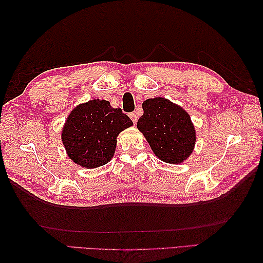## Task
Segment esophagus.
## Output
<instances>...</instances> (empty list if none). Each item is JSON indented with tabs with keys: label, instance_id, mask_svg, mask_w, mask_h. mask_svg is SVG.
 Segmentation results:
<instances>
[{
	"label": "esophagus",
	"instance_id": "34e87169",
	"mask_svg": "<svg viewBox=\"0 0 263 263\" xmlns=\"http://www.w3.org/2000/svg\"><path fill=\"white\" fill-rule=\"evenodd\" d=\"M130 119H131L132 122L136 124L137 121H138V116H137V114H135V113H130Z\"/></svg>",
	"mask_w": 263,
	"mask_h": 263
}]
</instances>
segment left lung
Here are the masks:
<instances>
[{
  "mask_svg": "<svg viewBox=\"0 0 263 263\" xmlns=\"http://www.w3.org/2000/svg\"><path fill=\"white\" fill-rule=\"evenodd\" d=\"M143 115L137 127L157 157L170 164H181L192 154L195 130L190 115L180 106L161 97L142 104Z\"/></svg>",
  "mask_w": 263,
  "mask_h": 263,
  "instance_id": "8db88e82",
  "label": "left lung"
}]
</instances>
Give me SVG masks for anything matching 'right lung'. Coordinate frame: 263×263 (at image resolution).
I'll return each mask as SVG.
<instances>
[{"instance_id": "1", "label": "right lung", "mask_w": 263, "mask_h": 263, "mask_svg": "<svg viewBox=\"0 0 263 263\" xmlns=\"http://www.w3.org/2000/svg\"><path fill=\"white\" fill-rule=\"evenodd\" d=\"M133 125L121 108L107 100L92 99L72 109L62 131L66 154L87 168L107 164L113 158L119 133Z\"/></svg>"}]
</instances>
